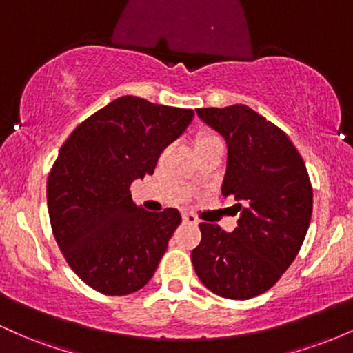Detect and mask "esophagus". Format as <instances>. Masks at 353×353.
Here are the masks:
<instances>
[{"mask_svg": "<svg viewBox=\"0 0 353 353\" xmlns=\"http://www.w3.org/2000/svg\"><path fill=\"white\" fill-rule=\"evenodd\" d=\"M182 221H184L185 224H190V225H197V224H199L197 217L192 216V214H188V212L182 214Z\"/></svg>", "mask_w": 353, "mask_h": 353, "instance_id": "1", "label": "esophagus"}]
</instances>
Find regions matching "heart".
<instances>
[{
    "instance_id": "1",
    "label": "heart",
    "mask_w": 353,
    "mask_h": 353,
    "mask_svg": "<svg viewBox=\"0 0 353 353\" xmlns=\"http://www.w3.org/2000/svg\"><path fill=\"white\" fill-rule=\"evenodd\" d=\"M217 137L209 134V132H201V134L196 136V139H194V148H199L202 144H208L210 141H216Z\"/></svg>"
}]
</instances>
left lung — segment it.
<instances>
[{
	"label": "left lung",
	"instance_id": "left-lung-1",
	"mask_svg": "<svg viewBox=\"0 0 353 353\" xmlns=\"http://www.w3.org/2000/svg\"><path fill=\"white\" fill-rule=\"evenodd\" d=\"M197 114L228 143L222 196L237 201L239 221L234 232L201 222L190 257L210 292L247 301L269 290L301 250L312 217L309 172L285 132L249 106Z\"/></svg>",
	"mask_w": 353,
	"mask_h": 353
}]
</instances>
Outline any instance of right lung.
Instances as JSON below:
<instances>
[{"instance_id":"1","label":"right lung","mask_w":353,"mask_h":353,"mask_svg":"<svg viewBox=\"0 0 353 353\" xmlns=\"http://www.w3.org/2000/svg\"><path fill=\"white\" fill-rule=\"evenodd\" d=\"M192 116V109L123 96L61 145L48 176V212L64 259L91 289L128 295L151 281L181 214L137 208L129 189L154 174L161 152Z\"/></svg>"}]
</instances>
